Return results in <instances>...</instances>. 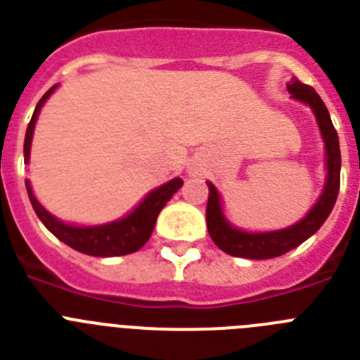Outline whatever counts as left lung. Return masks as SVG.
<instances>
[{
    "label": "left lung",
    "instance_id": "left-lung-1",
    "mask_svg": "<svg viewBox=\"0 0 360 360\" xmlns=\"http://www.w3.org/2000/svg\"><path fill=\"white\" fill-rule=\"evenodd\" d=\"M287 90L294 101L310 108L319 126L324 142V169H326L323 191L310 211L295 224L278 231H243L229 221L224 212V198L214 184L207 182L209 200L205 211L207 231L216 247L231 256L247 257V259H270V257L283 256L314 236L335 205L339 186H341V149L328 110L314 88L299 82L295 77L288 82Z\"/></svg>",
    "mask_w": 360,
    "mask_h": 360
}]
</instances>
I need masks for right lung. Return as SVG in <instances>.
Listing matches in <instances>:
<instances>
[{
  "instance_id": "add662e5",
  "label": "right lung",
  "mask_w": 360,
  "mask_h": 360,
  "mask_svg": "<svg viewBox=\"0 0 360 360\" xmlns=\"http://www.w3.org/2000/svg\"><path fill=\"white\" fill-rule=\"evenodd\" d=\"M57 86L53 84L46 94L41 97L37 103L34 115H32L30 122H28L27 135H25V164L30 162V149H32V139H34V129H36L37 117L41 113V108L49 101L50 95L57 90ZM27 186L28 198H30L32 207L36 211L37 218L43 221V225L52 232L53 236L59 238L63 243H66L72 249L79 250L82 254L95 257H113V256H126V254L136 252L146 245V241L151 236L157 218L164 205L173 198L180 187L184 186L182 178H173L169 182L162 184V186L155 187L149 191L148 195L139 202L135 209L124 214L122 218L108 221V224L98 225H77V224H66L52 212L46 211L43 207V203L36 198L34 191H32L30 180H25Z\"/></svg>"
}]
</instances>
